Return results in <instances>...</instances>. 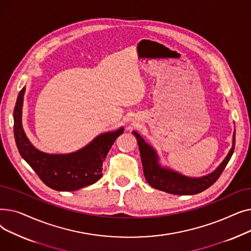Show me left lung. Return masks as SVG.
Listing matches in <instances>:
<instances>
[{"label":"left lung","mask_w":251,"mask_h":251,"mask_svg":"<svg viewBox=\"0 0 251 251\" xmlns=\"http://www.w3.org/2000/svg\"><path fill=\"white\" fill-rule=\"evenodd\" d=\"M133 134L138 142V148L143 167V174L150 185L155 189H159L171 194L192 195L207 189L219 179L234 152L236 132L234 131L232 148L227 156L225 157V160L221 163V165L213 173L199 178L184 176L176 172V171H173L172 169L162 167L159 163V155L156 154V151L149 143L144 141V139L136 131H133Z\"/></svg>","instance_id":"1"}]
</instances>
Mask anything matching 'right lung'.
<instances>
[{
	"instance_id": "right-lung-1",
	"label": "right lung",
	"mask_w": 251,
	"mask_h": 251,
	"mask_svg": "<svg viewBox=\"0 0 251 251\" xmlns=\"http://www.w3.org/2000/svg\"><path fill=\"white\" fill-rule=\"evenodd\" d=\"M25 87L17 98L14 114V136L21 156L50 188L75 191L96 183L102 176V162L124 128L98 135L86 147L65 154L46 153L35 149L22 127V105Z\"/></svg>"
}]
</instances>
